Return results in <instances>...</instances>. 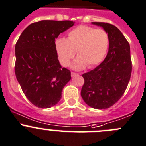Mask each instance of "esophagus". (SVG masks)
Wrapping results in <instances>:
<instances>
[{"mask_svg":"<svg viewBox=\"0 0 146 146\" xmlns=\"http://www.w3.org/2000/svg\"><path fill=\"white\" fill-rule=\"evenodd\" d=\"M78 73H73V72H71V76H72V77H74V76H78Z\"/></svg>","mask_w":146,"mask_h":146,"instance_id":"1","label":"esophagus"}]
</instances>
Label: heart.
Segmentation results:
<instances>
[{
    "label": "heart",
    "instance_id": "b5f03b06",
    "mask_svg": "<svg viewBox=\"0 0 146 146\" xmlns=\"http://www.w3.org/2000/svg\"><path fill=\"white\" fill-rule=\"evenodd\" d=\"M109 44L110 37L105 30L82 25L70 30L65 39H57L54 49L63 67L70 65L76 52L78 57L71 66L74 70H80L87 65L93 68L101 63L107 55Z\"/></svg>",
    "mask_w": 146,
    "mask_h": 146
}]
</instances>
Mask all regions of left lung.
<instances>
[{
	"label": "left lung",
	"instance_id": "8db88e82",
	"mask_svg": "<svg viewBox=\"0 0 146 146\" xmlns=\"http://www.w3.org/2000/svg\"><path fill=\"white\" fill-rule=\"evenodd\" d=\"M102 27L110 37L109 50L104 61L96 68L82 75L84 84L81 97L96 110L111 107L122 97L130 79V47L118 28L104 22H92Z\"/></svg>",
	"mask_w": 146,
	"mask_h": 146
}]
</instances>
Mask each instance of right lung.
<instances>
[{
  "instance_id": "add662e5",
  "label": "right lung",
  "mask_w": 146,
  "mask_h": 146,
  "mask_svg": "<svg viewBox=\"0 0 146 146\" xmlns=\"http://www.w3.org/2000/svg\"><path fill=\"white\" fill-rule=\"evenodd\" d=\"M70 21L42 20L29 25L15 47V74L23 92L39 108H50L59 102L64 86L71 78L70 71L62 68L54 41L73 27Z\"/></svg>"
}]
</instances>
